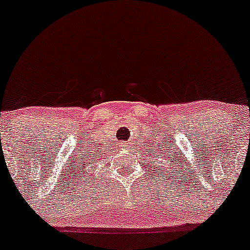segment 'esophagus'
Wrapping results in <instances>:
<instances>
[{"mask_svg": "<svg viewBox=\"0 0 250 250\" xmlns=\"http://www.w3.org/2000/svg\"><path fill=\"white\" fill-rule=\"evenodd\" d=\"M119 146L122 147V149H130L131 143H130V142H120Z\"/></svg>", "mask_w": 250, "mask_h": 250, "instance_id": "34e87169", "label": "esophagus"}]
</instances>
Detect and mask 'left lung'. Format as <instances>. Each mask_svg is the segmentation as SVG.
Returning <instances> with one entry per match:
<instances>
[{
	"mask_svg": "<svg viewBox=\"0 0 250 250\" xmlns=\"http://www.w3.org/2000/svg\"><path fill=\"white\" fill-rule=\"evenodd\" d=\"M166 144H167V142H163V146L160 143L161 146H158V149L156 147V149H155V151H152V150L150 149V158L155 157L154 162H156V163L158 162V161L156 160L157 156H162V155H163V160H165L166 156H167V154H166V152H168V154H170V152L168 151V146H166ZM169 146H171V144H169ZM170 146H169V147H170ZM150 162H151V160H150ZM160 163H162V162H160ZM152 167H154V166H152ZM157 168H158V166H157ZM156 170H157V169H156ZM161 173L163 174L162 168H161ZM169 175H170V174H169Z\"/></svg>",
	"mask_w": 250,
	"mask_h": 250,
	"instance_id": "8db88e82",
	"label": "left lung"
}]
</instances>
